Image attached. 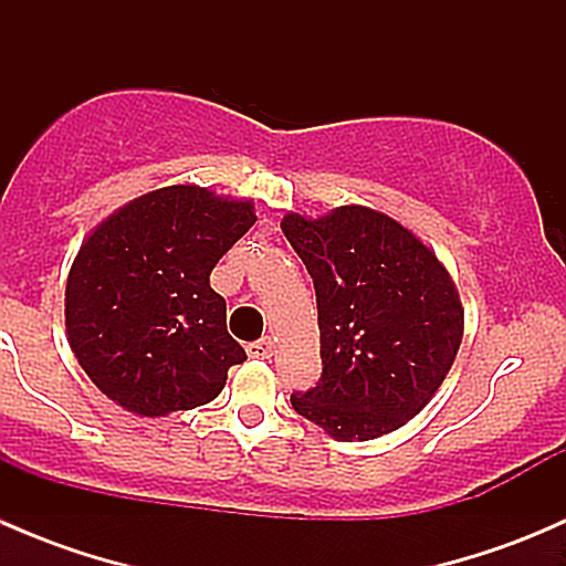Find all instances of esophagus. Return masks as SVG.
<instances>
[{"instance_id": "1", "label": "esophagus", "mask_w": 566, "mask_h": 566, "mask_svg": "<svg viewBox=\"0 0 566 566\" xmlns=\"http://www.w3.org/2000/svg\"><path fill=\"white\" fill-rule=\"evenodd\" d=\"M251 358H271L273 356V342L271 339H256L247 347Z\"/></svg>"}]
</instances>
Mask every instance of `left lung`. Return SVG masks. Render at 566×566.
I'll return each mask as SVG.
<instances>
[{"label": "left lung", "instance_id": "left-lung-1", "mask_svg": "<svg viewBox=\"0 0 566 566\" xmlns=\"http://www.w3.org/2000/svg\"><path fill=\"white\" fill-rule=\"evenodd\" d=\"M282 232L317 293L323 375L290 397L336 441H373L408 424L452 369L462 304L436 251L361 205L323 219L287 213Z\"/></svg>", "mask_w": 566, "mask_h": 566}]
</instances>
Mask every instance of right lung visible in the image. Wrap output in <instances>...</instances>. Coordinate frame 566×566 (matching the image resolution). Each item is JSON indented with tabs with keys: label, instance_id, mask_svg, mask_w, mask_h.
Instances as JSON below:
<instances>
[{
	"label": "right lung",
	"instance_id": "add662e5",
	"mask_svg": "<svg viewBox=\"0 0 566 566\" xmlns=\"http://www.w3.org/2000/svg\"><path fill=\"white\" fill-rule=\"evenodd\" d=\"M249 199L167 186L101 221L67 273L71 350L112 402L167 416L210 402L247 350L210 271L254 224Z\"/></svg>",
	"mask_w": 566,
	"mask_h": 566
}]
</instances>
